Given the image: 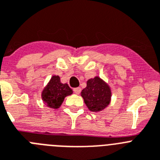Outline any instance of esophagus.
Segmentation results:
<instances>
[{"label":"esophagus","mask_w":160,"mask_h":160,"mask_svg":"<svg viewBox=\"0 0 160 160\" xmlns=\"http://www.w3.org/2000/svg\"><path fill=\"white\" fill-rule=\"evenodd\" d=\"M73 92H74L75 94H79L81 92V88H76L73 89Z\"/></svg>","instance_id":"1"}]
</instances>
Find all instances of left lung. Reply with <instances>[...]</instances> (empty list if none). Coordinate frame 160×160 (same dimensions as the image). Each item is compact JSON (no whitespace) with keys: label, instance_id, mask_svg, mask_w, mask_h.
Masks as SVG:
<instances>
[{"label":"left lung","instance_id":"obj_1","mask_svg":"<svg viewBox=\"0 0 160 160\" xmlns=\"http://www.w3.org/2000/svg\"><path fill=\"white\" fill-rule=\"evenodd\" d=\"M81 96L90 111L100 112L109 105L112 92L108 83L96 76L88 80L87 87L82 91Z\"/></svg>","mask_w":160,"mask_h":160}]
</instances>
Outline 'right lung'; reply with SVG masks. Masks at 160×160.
Wrapping results in <instances>:
<instances>
[{"instance_id": "right-lung-1", "label": "right lung", "mask_w": 160, "mask_h": 160, "mask_svg": "<svg viewBox=\"0 0 160 160\" xmlns=\"http://www.w3.org/2000/svg\"><path fill=\"white\" fill-rule=\"evenodd\" d=\"M72 94V90L67 83H62L58 75H54L42 92L45 105L51 109H59L66 96Z\"/></svg>"}]
</instances>
